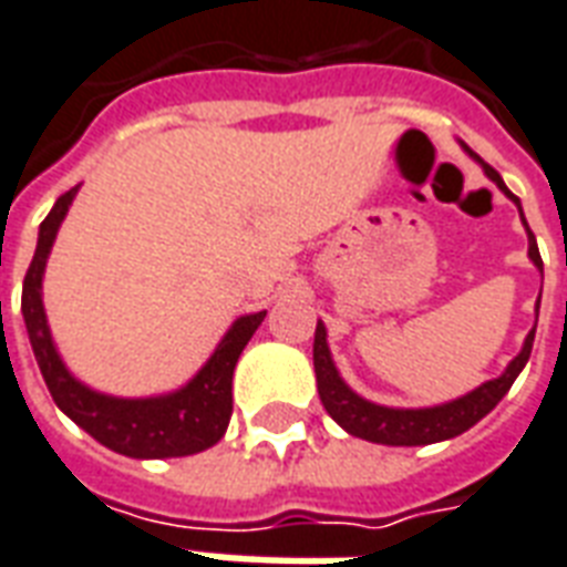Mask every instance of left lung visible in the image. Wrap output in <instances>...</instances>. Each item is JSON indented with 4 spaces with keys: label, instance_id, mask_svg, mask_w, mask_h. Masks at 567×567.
I'll use <instances>...</instances> for the list:
<instances>
[{
    "label": "left lung",
    "instance_id": "left-lung-1",
    "mask_svg": "<svg viewBox=\"0 0 567 567\" xmlns=\"http://www.w3.org/2000/svg\"><path fill=\"white\" fill-rule=\"evenodd\" d=\"M463 152L478 161L484 176L491 178L493 185L499 187L502 194L520 208V199L511 194L502 176L491 164H484L475 152H472L466 143H461ZM520 220L526 227V236H529V259L535 262V268L544 275V262L542 254H538V241L532 236L529 224L523 218L520 208ZM538 308H542V296H538V305H535V317H538ZM329 331L322 322H317V334H313V370H317V389L322 406L329 412L331 419L338 421L340 427L359 436V440L377 442V445H433V442H445L461 436L463 430H470L472 424H478L487 412L499 403L508 389L514 385V380L520 377V370L526 368L532 352V340H535V329L526 334L523 340V349L508 361V368L502 370L496 380L481 382L478 389H472L470 394H463L457 400H449V403H440V406H421V410H398V406H380L373 400H364L361 394L349 389L343 377L334 368V359H331L329 349Z\"/></svg>",
    "mask_w": 567,
    "mask_h": 567
}]
</instances>
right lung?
Returning a JSON list of instances; mask_svg holds the SVG:
<instances>
[{"instance_id":"1","label":"right lung","mask_w":567,"mask_h":567,"mask_svg":"<svg viewBox=\"0 0 567 567\" xmlns=\"http://www.w3.org/2000/svg\"><path fill=\"white\" fill-rule=\"evenodd\" d=\"M80 185L56 199L50 215L41 220L38 229L35 257L29 262L23 280V322L38 368L44 377L47 389L56 400V406L68 419L86 430L92 440L106 445L116 454L137 457V461H161V457H187L197 451L212 449L227 433L229 415H233V370L248 347L259 322L266 319V310L238 317L229 331L220 338L208 361L187 380L182 389L157 398H113L89 389L65 368L59 355L50 326L44 313V268L47 257L53 250L56 233L65 220L68 208L74 203Z\"/></svg>"}]
</instances>
